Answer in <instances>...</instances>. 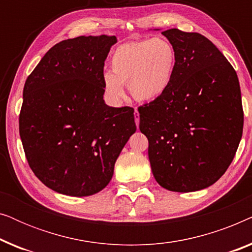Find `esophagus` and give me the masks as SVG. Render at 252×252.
I'll return each instance as SVG.
<instances>
[{"mask_svg":"<svg viewBox=\"0 0 252 252\" xmlns=\"http://www.w3.org/2000/svg\"><path fill=\"white\" fill-rule=\"evenodd\" d=\"M134 119H135L136 126L139 127V124H140V113H139V111H137L136 108H135V111H134Z\"/></svg>","mask_w":252,"mask_h":252,"instance_id":"obj_1","label":"esophagus"}]
</instances>
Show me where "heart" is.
<instances>
[{
	"label": "heart",
	"mask_w": 252,
	"mask_h": 252,
	"mask_svg": "<svg viewBox=\"0 0 252 252\" xmlns=\"http://www.w3.org/2000/svg\"><path fill=\"white\" fill-rule=\"evenodd\" d=\"M175 64L174 47L161 36L120 44L110 58V71L103 75V87L113 101L125 95L123 85L139 101L163 95L171 84Z\"/></svg>",
	"instance_id": "1"
}]
</instances>
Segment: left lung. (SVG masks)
I'll return each mask as SVG.
<instances>
[{
  "label": "left lung",
  "instance_id": "1",
  "mask_svg": "<svg viewBox=\"0 0 252 252\" xmlns=\"http://www.w3.org/2000/svg\"><path fill=\"white\" fill-rule=\"evenodd\" d=\"M175 50L166 92L139 108L140 130L156 181L171 191L204 189L232 163L243 132L236 72L209 39L171 29Z\"/></svg>",
  "mask_w": 252,
  "mask_h": 252
}]
</instances>
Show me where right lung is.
Returning a JSON list of instances; mask_svg holds the SVG:
<instances>
[{
  "label": "right lung",
  "instance_id": "right-lung-1",
  "mask_svg": "<svg viewBox=\"0 0 252 252\" xmlns=\"http://www.w3.org/2000/svg\"><path fill=\"white\" fill-rule=\"evenodd\" d=\"M116 36H78L55 44L26 79L19 134L26 159L48 188L89 196L106 187L135 133L134 109L103 99L104 62Z\"/></svg>",
  "mask_w": 252,
  "mask_h": 252
}]
</instances>
